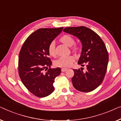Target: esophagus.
I'll return each instance as SVG.
<instances>
[{
  "mask_svg": "<svg viewBox=\"0 0 121 121\" xmlns=\"http://www.w3.org/2000/svg\"><path fill=\"white\" fill-rule=\"evenodd\" d=\"M67 69H65V68H62V69H61V71H62V72H65V71H67Z\"/></svg>",
  "mask_w": 121,
  "mask_h": 121,
  "instance_id": "34e87169",
  "label": "esophagus"
}]
</instances>
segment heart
<instances>
[{"instance_id":"b5f03b06","label":"heart","mask_w":121,"mask_h":121,"mask_svg":"<svg viewBox=\"0 0 121 121\" xmlns=\"http://www.w3.org/2000/svg\"><path fill=\"white\" fill-rule=\"evenodd\" d=\"M60 41L62 43L64 44L65 45L68 46V47H72L75 43V40H74V38L72 36L68 35H62L60 38ZM71 49H72L73 52H77L79 51L80 48L79 46L74 45L71 48ZM48 52L49 55L52 56H55V44L54 42H52V43H50V44H49L48 47ZM74 60V57L72 56H69L66 57H61L55 61L54 65L56 67L67 68L69 67L72 64Z\"/></svg>"}]
</instances>
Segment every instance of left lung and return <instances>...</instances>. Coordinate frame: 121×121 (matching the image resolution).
I'll use <instances>...</instances> for the list:
<instances>
[{
  "label": "left lung",
  "mask_w": 121,
  "mask_h": 121,
  "mask_svg": "<svg viewBox=\"0 0 121 121\" xmlns=\"http://www.w3.org/2000/svg\"><path fill=\"white\" fill-rule=\"evenodd\" d=\"M63 30L80 40L82 49L78 64L86 67L85 71L83 67L73 69V86L82 92L94 91L101 84L106 72L108 55L106 46L98 35L86 27H66Z\"/></svg>",
  "instance_id": "left-lung-1"
}]
</instances>
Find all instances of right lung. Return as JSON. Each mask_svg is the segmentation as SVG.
<instances>
[{
    "label": "right lung",
    "mask_w": 121,
    "mask_h": 121,
    "mask_svg": "<svg viewBox=\"0 0 121 121\" xmlns=\"http://www.w3.org/2000/svg\"><path fill=\"white\" fill-rule=\"evenodd\" d=\"M62 30L63 27L38 29L29 35L20 52V77L27 89L37 97L47 96L54 91V80L60 74L61 69L50 68L48 47ZM44 69H48L45 73Z\"/></svg>",
    "instance_id": "obj_1"
}]
</instances>
